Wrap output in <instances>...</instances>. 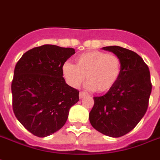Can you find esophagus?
<instances>
[{
	"label": "esophagus",
	"instance_id": "1",
	"mask_svg": "<svg viewBox=\"0 0 160 160\" xmlns=\"http://www.w3.org/2000/svg\"><path fill=\"white\" fill-rule=\"evenodd\" d=\"M86 95H87V94L84 93V92H80V94H79V98H80V99H82V98H84Z\"/></svg>",
	"mask_w": 160,
	"mask_h": 160
}]
</instances>
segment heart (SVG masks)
Masks as SVG:
<instances>
[{
    "instance_id": "heart-1",
    "label": "heart",
    "mask_w": 160,
    "mask_h": 160,
    "mask_svg": "<svg viewBox=\"0 0 160 160\" xmlns=\"http://www.w3.org/2000/svg\"><path fill=\"white\" fill-rule=\"evenodd\" d=\"M62 72L67 82L73 88L79 87L86 76L88 90L104 93L109 91L118 80L121 62L115 54L94 50L78 56L76 65L65 63Z\"/></svg>"
}]
</instances>
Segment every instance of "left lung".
Listing matches in <instances>:
<instances>
[{
    "label": "left lung",
    "mask_w": 160,
    "mask_h": 160,
    "mask_svg": "<svg viewBox=\"0 0 160 160\" xmlns=\"http://www.w3.org/2000/svg\"><path fill=\"white\" fill-rule=\"evenodd\" d=\"M102 49L119 58L121 72L107 94L94 97L89 122L103 135L120 137L131 131L145 115L152 91L150 72L142 57L131 50L118 46Z\"/></svg>",
    "instance_id": "1"
}]
</instances>
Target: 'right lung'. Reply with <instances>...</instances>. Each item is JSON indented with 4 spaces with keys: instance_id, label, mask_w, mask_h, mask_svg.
<instances>
[{
    "instance_id": "right-lung-1",
    "label": "right lung",
    "mask_w": 160,
    "mask_h": 160,
    "mask_svg": "<svg viewBox=\"0 0 160 160\" xmlns=\"http://www.w3.org/2000/svg\"><path fill=\"white\" fill-rule=\"evenodd\" d=\"M74 53V48L46 44L27 51L15 66L12 109L34 136L46 137L61 129L79 101L78 90L63 78V65Z\"/></svg>"
}]
</instances>
